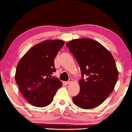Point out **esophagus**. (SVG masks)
<instances>
[{
  "label": "esophagus",
  "mask_w": 132,
  "mask_h": 132,
  "mask_svg": "<svg viewBox=\"0 0 132 132\" xmlns=\"http://www.w3.org/2000/svg\"><path fill=\"white\" fill-rule=\"evenodd\" d=\"M73 82V79H71V78H70L69 79V80L67 81V83L68 84H71V82Z\"/></svg>",
  "instance_id": "34e87169"
}]
</instances>
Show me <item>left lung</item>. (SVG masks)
I'll use <instances>...</instances> for the list:
<instances>
[{
    "label": "left lung",
    "instance_id": "left-lung-1",
    "mask_svg": "<svg viewBox=\"0 0 132 132\" xmlns=\"http://www.w3.org/2000/svg\"><path fill=\"white\" fill-rule=\"evenodd\" d=\"M66 45L78 63L82 77L79 81V93L73 97V101L81 108H95L108 98L118 81L114 59L108 50L92 39H76Z\"/></svg>",
    "mask_w": 132,
    "mask_h": 132
}]
</instances>
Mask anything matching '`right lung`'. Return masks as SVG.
Listing matches in <instances>:
<instances>
[{
    "mask_svg": "<svg viewBox=\"0 0 132 132\" xmlns=\"http://www.w3.org/2000/svg\"><path fill=\"white\" fill-rule=\"evenodd\" d=\"M64 43L55 40L37 44L18 63L16 82L22 96L34 106L50 105L57 90L62 86L61 81L51 75L56 71L54 60Z\"/></svg>",
    "mask_w": 132,
    "mask_h": 132,
    "instance_id": "obj_1",
    "label": "right lung"
}]
</instances>
